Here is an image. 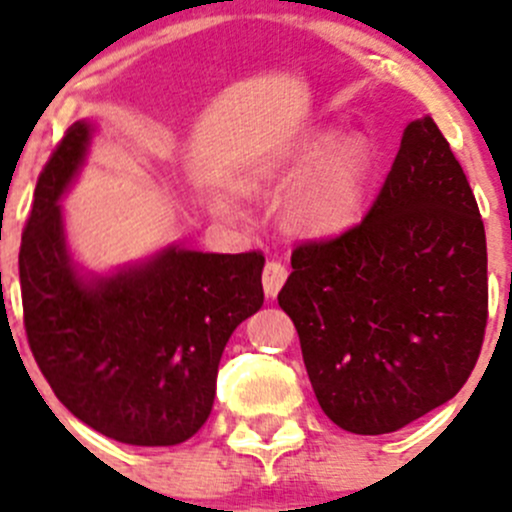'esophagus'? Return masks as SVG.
<instances>
[{
	"instance_id": "1",
	"label": "esophagus",
	"mask_w": 512,
	"mask_h": 512,
	"mask_svg": "<svg viewBox=\"0 0 512 512\" xmlns=\"http://www.w3.org/2000/svg\"><path fill=\"white\" fill-rule=\"evenodd\" d=\"M287 275V267L280 260H267L265 270H262V287H265L267 297H277V292L287 282Z\"/></svg>"
}]
</instances>
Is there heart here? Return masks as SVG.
I'll return each instance as SVG.
<instances>
[{
    "label": "heart",
    "mask_w": 512,
    "mask_h": 512,
    "mask_svg": "<svg viewBox=\"0 0 512 512\" xmlns=\"http://www.w3.org/2000/svg\"><path fill=\"white\" fill-rule=\"evenodd\" d=\"M371 146L347 136L334 143L332 133H314L292 148L285 178L299 175L285 198L287 223L307 235H334L359 218L371 178Z\"/></svg>",
    "instance_id": "1"
}]
</instances>
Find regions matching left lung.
<instances>
[{
    "mask_svg": "<svg viewBox=\"0 0 512 512\" xmlns=\"http://www.w3.org/2000/svg\"><path fill=\"white\" fill-rule=\"evenodd\" d=\"M277 299L319 406L344 431H399L461 391L488 322V252L433 118L406 126L361 223L294 247Z\"/></svg>",
    "mask_w": 512,
    "mask_h": 512,
    "instance_id": "1",
    "label": "left lung"
}]
</instances>
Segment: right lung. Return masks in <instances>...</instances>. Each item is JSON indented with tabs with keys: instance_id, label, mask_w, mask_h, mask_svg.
Here are the masks:
<instances>
[{
	"instance_id": "obj_1",
	"label": "right lung",
	"mask_w": 512,
	"mask_h": 512,
	"mask_svg": "<svg viewBox=\"0 0 512 512\" xmlns=\"http://www.w3.org/2000/svg\"><path fill=\"white\" fill-rule=\"evenodd\" d=\"M89 136V123H74L36 180L19 247L29 349L56 399L86 426L131 446H175L208 421L227 339L265 302V255L170 247L84 285L56 203Z\"/></svg>"
}]
</instances>
